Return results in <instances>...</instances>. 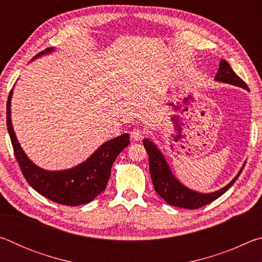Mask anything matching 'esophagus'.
Masks as SVG:
<instances>
[{
	"instance_id": "1",
	"label": "esophagus",
	"mask_w": 262,
	"mask_h": 262,
	"mask_svg": "<svg viewBox=\"0 0 262 262\" xmlns=\"http://www.w3.org/2000/svg\"><path fill=\"white\" fill-rule=\"evenodd\" d=\"M144 134H145V132L143 129H141V128H139V127H135V128H133V130L130 132V137H132V140H134V141H141L142 139H143Z\"/></svg>"
}]
</instances>
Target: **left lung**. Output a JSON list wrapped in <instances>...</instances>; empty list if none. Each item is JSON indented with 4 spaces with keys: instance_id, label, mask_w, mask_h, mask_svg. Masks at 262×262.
I'll return each instance as SVG.
<instances>
[{
    "instance_id": "left-lung-1",
    "label": "left lung",
    "mask_w": 262,
    "mask_h": 262,
    "mask_svg": "<svg viewBox=\"0 0 262 262\" xmlns=\"http://www.w3.org/2000/svg\"><path fill=\"white\" fill-rule=\"evenodd\" d=\"M215 79L217 82L229 83L232 84V85L241 86L248 90L246 83L233 72L232 68L230 67V64L225 60L221 61L219 72L216 74ZM143 144L149 156L150 176H151L155 190H156V193L164 201L168 203V205L179 208L198 209V208H201L208 205V203L215 201L216 199H219L222 194H224L234 184V181L238 179L239 174L242 173L244 166H245L243 165L241 171L238 172V174L225 187L221 188L220 190H216V192L203 194L187 188L172 174L170 166L167 165L161 150L151 141L144 139Z\"/></svg>"
}]
</instances>
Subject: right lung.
<instances>
[{"label":"right lung","mask_w":262,"mask_h":262,"mask_svg":"<svg viewBox=\"0 0 262 262\" xmlns=\"http://www.w3.org/2000/svg\"><path fill=\"white\" fill-rule=\"evenodd\" d=\"M54 51L46 48L33 59ZM11 96L7 101V127L17 162L31 187L50 200L64 206H79L91 202L105 190L115 158L130 143L129 135L123 134L105 142L85 162L69 170L46 171L30 161L17 141L11 123Z\"/></svg>","instance_id":"right-lung-1"}]
</instances>
